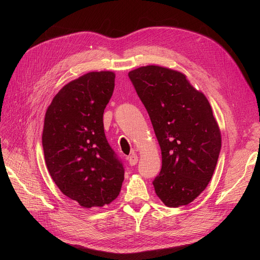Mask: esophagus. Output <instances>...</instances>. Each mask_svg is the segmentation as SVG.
<instances>
[{
    "mask_svg": "<svg viewBox=\"0 0 260 260\" xmlns=\"http://www.w3.org/2000/svg\"><path fill=\"white\" fill-rule=\"evenodd\" d=\"M127 159L131 166H135V165L138 162V155L136 153H132L130 156H128Z\"/></svg>",
    "mask_w": 260,
    "mask_h": 260,
    "instance_id": "esophagus-1",
    "label": "esophagus"
}]
</instances>
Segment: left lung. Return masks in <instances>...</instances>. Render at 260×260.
Listing matches in <instances>:
<instances>
[{"label":"left lung","mask_w":260,"mask_h":260,"mask_svg":"<svg viewBox=\"0 0 260 260\" xmlns=\"http://www.w3.org/2000/svg\"><path fill=\"white\" fill-rule=\"evenodd\" d=\"M153 124L161 170L153 184L168 207L193 202L208 185L221 149V135L206 96L186 76L149 65L128 74Z\"/></svg>","instance_id":"left-lung-1"}]
</instances>
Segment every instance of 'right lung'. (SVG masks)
<instances>
[{"label": "right lung", "instance_id": "obj_1", "mask_svg": "<svg viewBox=\"0 0 260 260\" xmlns=\"http://www.w3.org/2000/svg\"><path fill=\"white\" fill-rule=\"evenodd\" d=\"M115 88L113 72H92L70 81L46 109L45 164L62 194L85 208L112 203L124 169L108 144L103 114Z\"/></svg>", "mask_w": 260, "mask_h": 260}]
</instances>
